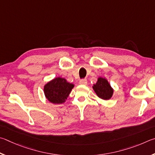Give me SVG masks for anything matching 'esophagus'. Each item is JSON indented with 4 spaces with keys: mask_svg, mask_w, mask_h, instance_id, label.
<instances>
[{
    "mask_svg": "<svg viewBox=\"0 0 155 155\" xmlns=\"http://www.w3.org/2000/svg\"><path fill=\"white\" fill-rule=\"evenodd\" d=\"M80 84L82 85H86L87 84V80L86 79H82L80 80Z\"/></svg>",
    "mask_w": 155,
    "mask_h": 155,
    "instance_id": "34e87169",
    "label": "esophagus"
}]
</instances>
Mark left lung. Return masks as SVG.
<instances>
[{
    "instance_id": "1",
    "label": "left lung",
    "mask_w": 155,
    "mask_h": 155,
    "mask_svg": "<svg viewBox=\"0 0 155 155\" xmlns=\"http://www.w3.org/2000/svg\"><path fill=\"white\" fill-rule=\"evenodd\" d=\"M93 89L97 96L104 100L110 99L114 92L107 80L103 78H99L97 82L93 86Z\"/></svg>"
}]
</instances>
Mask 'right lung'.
<instances>
[{"mask_svg": "<svg viewBox=\"0 0 155 155\" xmlns=\"http://www.w3.org/2000/svg\"><path fill=\"white\" fill-rule=\"evenodd\" d=\"M73 84L69 83L62 78H56L44 86V93L49 101L53 104H62L67 99L72 88Z\"/></svg>", "mask_w": 155, "mask_h": 155, "instance_id": "right-lung-1", "label": "right lung"}]
</instances>
